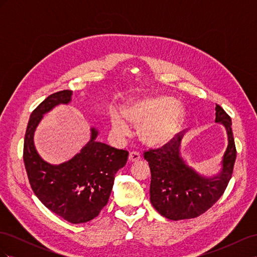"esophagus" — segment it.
Returning a JSON list of instances; mask_svg holds the SVG:
<instances>
[{
  "label": "esophagus",
  "instance_id": "34e87169",
  "mask_svg": "<svg viewBox=\"0 0 257 257\" xmlns=\"http://www.w3.org/2000/svg\"><path fill=\"white\" fill-rule=\"evenodd\" d=\"M141 158H142L141 157V153L137 152V151H132L130 153V155H128L130 162H137V161L141 160Z\"/></svg>",
  "mask_w": 257,
  "mask_h": 257
}]
</instances>
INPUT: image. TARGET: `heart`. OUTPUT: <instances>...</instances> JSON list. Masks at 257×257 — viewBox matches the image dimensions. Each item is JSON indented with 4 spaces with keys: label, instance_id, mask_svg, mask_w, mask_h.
<instances>
[{
    "label": "heart",
    "instance_id": "obj_1",
    "mask_svg": "<svg viewBox=\"0 0 257 257\" xmlns=\"http://www.w3.org/2000/svg\"><path fill=\"white\" fill-rule=\"evenodd\" d=\"M121 113L126 121L139 126L142 141L150 146H162L172 141L180 128L183 118L180 104L165 96L135 100L123 107ZM111 123L113 130L120 135L130 132L127 123L119 114L112 115Z\"/></svg>",
    "mask_w": 257,
    "mask_h": 257
}]
</instances>
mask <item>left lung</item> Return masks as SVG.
Segmentation results:
<instances>
[{"instance_id": "left-lung-1", "label": "left lung", "mask_w": 257, "mask_h": 257, "mask_svg": "<svg viewBox=\"0 0 257 257\" xmlns=\"http://www.w3.org/2000/svg\"><path fill=\"white\" fill-rule=\"evenodd\" d=\"M215 105V122L223 124L228 136L222 169L216 176H201L184 161L180 152L182 132L163 147L144 152L151 170L150 201L161 215L169 220L193 219L205 213L227 188L237 150L230 116L220 105Z\"/></svg>"}]
</instances>
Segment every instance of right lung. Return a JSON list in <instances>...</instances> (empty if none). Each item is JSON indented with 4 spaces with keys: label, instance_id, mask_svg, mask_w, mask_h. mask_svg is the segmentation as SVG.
<instances>
[{
    "label": "right lung",
    "instance_id": "add662e5",
    "mask_svg": "<svg viewBox=\"0 0 257 257\" xmlns=\"http://www.w3.org/2000/svg\"><path fill=\"white\" fill-rule=\"evenodd\" d=\"M72 91L53 93L31 113L23 145V162L33 192L52 212L73 224L96 217L108 203L114 175L126 164L128 152L96 142L98 132L91 128V141L68 162L51 165L37 153L34 132L44 113L59 104L71 102Z\"/></svg>",
    "mask_w": 257,
    "mask_h": 257
}]
</instances>
